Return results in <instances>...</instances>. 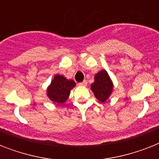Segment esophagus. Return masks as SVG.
<instances>
[{
  "label": "esophagus",
  "instance_id": "1",
  "mask_svg": "<svg viewBox=\"0 0 159 159\" xmlns=\"http://www.w3.org/2000/svg\"><path fill=\"white\" fill-rule=\"evenodd\" d=\"M79 85L80 86H82V87H86V86L87 85V81H83L82 82H80Z\"/></svg>",
  "mask_w": 159,
  "mask_h": 159
}]
</instances>
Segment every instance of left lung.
Wrapping results in <instances>:
<instances>
[{
  "instance_id": "1",
  "label": "left lung",
  "mask_w": 159,
  "mask_h": 159,
  "mask_svg": "<svg viewBox=\"0 0 159 159\" xmlns=\"http://www.w3.org/2000/svg\"><path fill=\"white\" fill-rule=\"evenodd\" d=\"M92 92H94L95 97L100 102H104L111 95L113 85L111 82L108 73L105 71H100L95 76V82L91 86Z\"/></svg>"
}]
</instances>
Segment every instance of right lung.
<instances>
[{"instance_id": "obj_1", "label": "right lung", "mask_w": 159, "mask_h": 159, "mask_svg": "<svg viewBox=\"0 0 159 159\" xmlns=\"http://www.w3.org/2000/svg\"><path fill=\"white\" fill-rule=\"evenodd\" d=\"M76 86L73 80H67L63 76L56 75L48 87L47 93L51 101L61 104L67 101L69 97L70 90Z\"/></svg>"}]
</instances>
